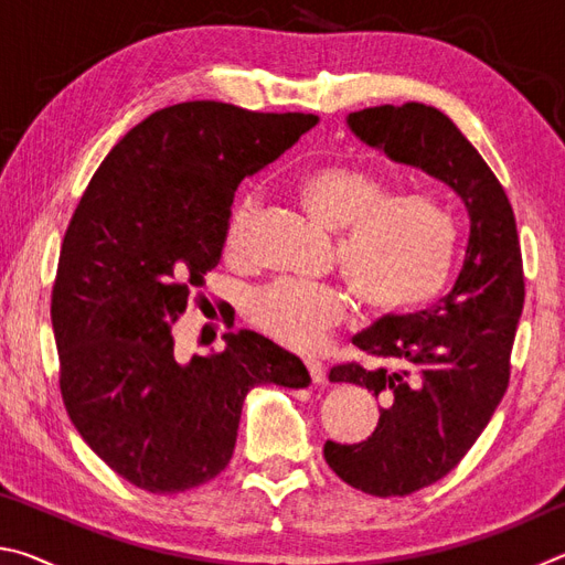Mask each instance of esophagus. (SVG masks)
<instances>
[{
	"instance_id": "obj_1",
	"label": "esophagus",
	"mask_w": 565,
	"mask_h": 565,
	"mask_svg": "<svg viewBox=\"0 0 565 565\" xmlns=\"http://www.w3.org/2000/svg\"><path fill=\"white\" fill-rule=\"evenodd\" d=\"M303 366H306V374H309V379H311V384H313V386H321L323 381H327V371H323V363L309 359V361L303 363Z\"/></svg>"
}]
</instances>
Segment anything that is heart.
I'll use <instances>...</instances> for the list:
<instances>
[{
  "mask_svg": "<svg viewBox=\"0 0 565 565\" xmlns=\"http://www.w3.org/2000/svg\"><path fill=\"white\" fill-rule=\"evenodd\" d=\"M299 199L313 222L341 232L337 259L356 299L376 313H404L434 301L451 271L456 226L426 194L388 196L376 174L347 164L306 171ZM254 191H244L226 218L224 248L242 256L254 222ZM349 313V299L331 284H274L248 303V319L291 349H317Z\"/></svg>",
  "mask_w": 565,
  "mask_h": 565,
  "instance_id": "b5f03b06",
  "label": "heart"
}]
</instances>
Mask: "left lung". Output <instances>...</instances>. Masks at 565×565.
<instances>
[{
    "instance_id": "left-lung-1",
    "label": "left lung",
    "mask_w": 565,
    "mask_h": 565,
    "mask_svg": "<svg viewBox=\"0 0 565 565\" xmlns=\"http://www.w3.org/2000/svg\"><path fill=\"white\" fill-rule=\"evenodd\" d=\"M363 145L426 171L461 199L471 232L454 289L431 309L384 317L353 337L379 369L333 366V384L381 398L379 426L361 444L323 446L341 481L363 493L408 495L436 483L476 444L509 388L511 349L523 311V262L509 196L444 111L408 102L347 117Z\"/></svg>"
}]
</instances>
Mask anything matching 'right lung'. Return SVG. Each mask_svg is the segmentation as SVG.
<instances>
[{"label":"right lung","mask_w":565,"mask_h":565,"mask_svg":"<svg viewBox=\"0 0 565 565\" xmlns=\"http://www.w3.org/2000/svg\"><path fill=\"white\" fill-rule=\"evenodd\" d=\"M317 121L224 102L159 109L109 151L66 226L52 289L62 398L92 451L137 489L212 481L232 461L248 391L311 381L256 331L177 361L171 327L222 259L236 186Z\"/></svg>","instance_id":"obj_1"}]
</instances>
